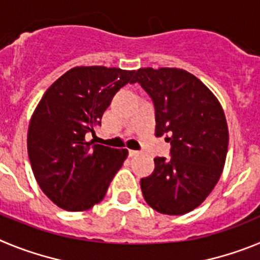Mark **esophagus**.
<instances>
[{"instance_id":"esophagus-1","label":"esophagus","mask_w":260,"mask_h":260,"mask_svg":"<svg viewBox=\"0 0 260 260\" xmlns=\"http://www.w3.org/2000/svg\"><path fill=\"white\" fill-rule=\"evenodd\" d=\"M139 153V151H134V150H128V156L133 157V156H137Z\"/></svg>"}]
</instances>
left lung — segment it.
Here are the masks:
<instances>
[{
  "instance_id": "left-lung-1",
  "label": "left lung",
  "mask_w": 260,
  "mask_h": 260,
  "mask_svg": "<svg viewBox=\"0 0 260 260\" xmlns=\"http://www.w3.org/2000/svg\"><path fill=\"white\" fill-rule=\"evenodd\" d=\"M137 82L155 105V135L172 146L171 158H153L152 174L141 180L144 201L164 215H183L203 203L222 173L229 143L224 110L182 69H139Z\"/></svg>"
}]
</instances>
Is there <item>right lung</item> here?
<instances>
[{
    "mask_svg": "<svg viewBox=\"0 0 260 260\" xmlns=\"http://www.w3.org/2000/svg\"><path fill=\"white\" fill-rule=\"evenodd\" d=\"M134 70L77 66L47 89L32 114L27 151L40 189L71 212L92 208L107 194L127 150L87 142L105 109Z\"/></svg>",
    "mask_w": 260,
    "mask_h": 260,
    "instance_id": "right-lung-1",
    "label": "right lung"
}]
</instances>
